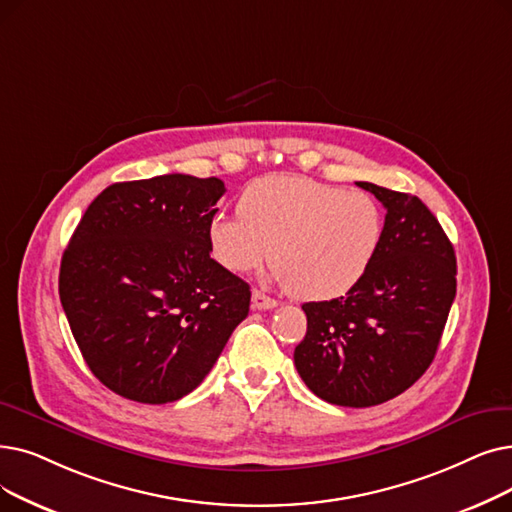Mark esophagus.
<instances>
[{"instance_id": "obj_1", "label": "esophagus", "mask_w": 512, "mask_h": 512, "mask_svg": "<svg viewBox=\"0 0 512 512\" xmlns=\"http://www.w3.org/2000/svg\"><path fill=\"white\" fill-rule=\"evenodd\" d=\"M251 301H253V307H255V309H274V307L278 305L276 299L268 297V295L261 293V291H253Z\"/></svg>"}]
</instances>
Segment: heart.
<instances>
[{"label": "heart", "instance_id": "heart-1", "mask_svg": "<svg viewBox=\"0 0 512 512\" xmlns=\"http://www.w3.org/2000/svg\"><path fill=\"white\" fill-rule=\"evenodd\" d=\"M383 228V211L366 192L272 175L242 190L238 217H211L207 247L232 274L261 268L274 249L276 278L288 293L328 301L364 278L381 249Z\"/></svg>", "mask_w": 512, "mask_h": 512}]
</instances>
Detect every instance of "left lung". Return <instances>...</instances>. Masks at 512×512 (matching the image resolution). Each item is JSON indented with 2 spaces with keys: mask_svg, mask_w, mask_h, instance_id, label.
Here are the masks:
<instances>
[{
  "mask_svg": "<svg viewBox=\"0 0 512 512\" xmlns=\"http://www.w3.org/2000/svg\"><path fill=\"white\" fill-rule=\"evenodd\" d=\"M387 209L383 242L345 297L303 303V383L328 404L379 406L431 366L456 297V255L418 196L358 182Z\"/></svg>",
  "mask_w": 512,
  "mask_h": 512,
  "instance_id": "obj_1",
  "label": "left lung"
}]
</instances>
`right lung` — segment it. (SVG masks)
<instances>
[{"mask_svg":"<svg viewBox=\"0 0 512 512\" xmlns=\"http://www.w3.org/2000/svg\"><path fill=\"white\" fill-rule=\"evenodd\" d=\"M224 192L217 177L169 173L108 186L83 213L58 291L85 364L117 395L182 399L247 318L249 284L207 247Z\"/></svg>","mask_w":512,"mask_h":512,"instance_id":"right-lung-1","label":"right lung"}]
</instances>
